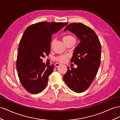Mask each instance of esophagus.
I'll return each instance as SVG.
<instances>
[{
    "label": "esophagus",
    "mask_w": 120,
    "mask_h": 120,
    "mask_svg": "<svg viewBox=\"0 0 120 120\" xmlns=\"http://www.w3.org/2000/svg\"><path fill=\"white\" fill-rule=\"evenodd\" d=\"M60 65H61V64L56 63H55V66L56 67H58V66H59Z\"/></svg>",
    "instance_id": "esophagus-1"
}]
</instances>
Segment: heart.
Wrapping results in <instances>:
<instances>
[{
	"label": "heart",
	"instance_id": "heart-1",
	"mask_svg": "<svg viewBox=\"0 0 120 120\" xmlns=\"http://www.w3.org/2000/svg\"><path fill=\"white\" fill-rule=\"evenodd\" d=\"M63 41L65 44H67L70 42L75 41V38L72 35H67L63 36ZM68 57V55H61V56H58L55 58V59L56 61H58V62H60V63H63V62H66Z\"/></svg>",
	"mask_w": 120,
	"mask_h": 120
}]
</instances>
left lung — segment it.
I'll list each match as a JSON object with an SVG mask.
<instances>
[{
  "label": "left lung",
  "instance_id": "8db88e82",
  "mask_svg": "<svg viewBox=\"0 0 120 120\" xmlns=\"http://www.w3.org/2000/svg\"><path fill=\"white\" fill-rule=\"evenodd\" d=\"M67 30L75 34L80 42L70 60L77 68L67 67L63 79L70 90L82 93L90 87L97 75L100 64L101 44L94 31L83 24L71 23L64 31Z\"/></svg>",
  "mask_w": 120,
  "mask_h": 120
}]
</instances>
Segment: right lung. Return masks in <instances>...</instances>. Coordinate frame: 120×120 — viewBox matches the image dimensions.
Instances as JSON below:
<instances>
[{
  "instance_id": "obj_1",
  "label": "right lung",
  "mask_w": 120,
  "mask_h": 120,
  "mask_svg": "<svg viewBox=\"0 0 120 120\" xmlns=\"http://www.w3.org/2000/svg\"><path fill=\"white\" fill-rule=\"evenodd\" d=\"M67 24L42 22L29 26L24 31L18 48L16 66L21 83L30 93H39L47 87L55 66H47L42 58L50 53L52 34Z\"/></svg>"
}]
</instances>
